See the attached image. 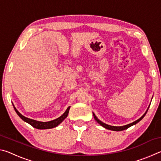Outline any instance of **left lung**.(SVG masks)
Segmentation results:
<instances>
[{
  "label": "left lung",
  "mask_w": 161,
  "mask_h": 161,
  "mask_svg": "<svg viewBox=\"0 0 161 161\" xmlns=\"http://www.w3.org/2000/svg\"><path fill=\"white\" fill-rule=\"evenodd\" d=\"M147 111H148V110L146 111V112L143 115L141 116L139 119L136 120V121L133 122V123L129 124H128V125H126V126H109V125L106 124L104 123H103V122H102L101 121H99V120L97 118V116H95V114L94 113H93V115H94V117L95 120H96V121L101 125V126H102L103 127H104L105 129H109V130H116V131H121V130H124L125 129H127L128 128H129L130 126H133V125H135V124H136L137 123H138V122H139L142 119L144 116H145V115H146V113H147Z\"/></svg>",
  "instance_id": "8db88e82"
}]
</instances>
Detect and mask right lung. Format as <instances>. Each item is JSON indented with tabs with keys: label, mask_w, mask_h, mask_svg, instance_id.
Listing matches in <instances>:
<instances>
[{
	"label": "right lung",
	"mask_w": 161,
	"mask_h": 161,
	"mask_svg": "<svg viewBox=\"0 0 161 161\" xmlns=\"http://www.w3.org/2000/svg\"><path fill=\"white\" fill-rule=\"evenodd\" d=\"M14 107L15 112L17 113L18 115L20 116L24 121L27 122V123L31 124L32 126H33L34 128H35V129H52V128L58 126V125L67 116L68 113H69V108H70V107H68L67 108V110L65 111V112L62 114L61 116H59V118L53 120V121H50L47 122H41V121H35V120L27 118V117H25L18 112V111L16 109L15 107Z\"/></svg>",
	"instance_id": "1"
}]
</instances>
